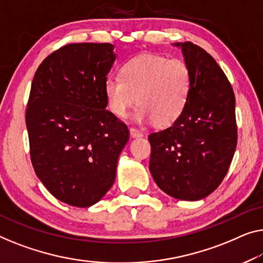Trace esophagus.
<instances>
[{"label":"esophagus","instance_id":"34e87169","mask_svg":"<svg viewBox=\"0 0 263 263\" xmlns=\"http://www.w3.org/2000/svg\"><path fill=\"white\" fill-rule=\"evenodd\" d=\"M130 135L133 137V138H139V137L143 136L142 132L138 131V130H137V128H135V127H131V128H130Z\"/></svg>","mask_w":263,"mask_h":263}]
</instances>
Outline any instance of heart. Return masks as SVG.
I'll use <instances>...</instances> for the list:
<instances>
[{
	"label": "heart",
	"instance_id": "1",
	"mask_svg": "<svg viewBox=\"0 0 263 263\" xmlns=\"http://www.w3.org/2000/svg\"><path fill=\"white\" fill-rule=\"evenodd\" d=\"M193 77L189 66L179 59L142 54L120 67V78L105 82V98L113 115L125 118L139 104L135 119L152 120L156 126H167L182 116L189 100Z\"/></svg>",
	"mask_w": 263,
	"mask_h": 263
}]
</instances>
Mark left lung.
<instances>
[{
  "instance_id": "left-lung-1",
  "label": "left lung",
  "mask_w": 263,
  "mask_h": 263,
  "mask_svg": "<svg viewBox=\"0 0 263 263\" xmlns=\"http://www.w3.org/2000/svg\"><path fill=\"white\" fill-rule=\"evenodd\" d=\"M181 47L193 84L186 107L171 126L148 136L150 171L164 193L198 201L216 190L237 143L235 96L214 58L193 42Z\"/></svg>"
}]
</instances>
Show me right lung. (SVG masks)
I'll use <instances>...</instances> for the list:
<instances>
[{
  "mask_svg": "<svg viewBox=\"0 0 263 263\" xmlns=\"http://www.w3.org/2000/svg\"><path fill=\"white\" fill-rule=\"evenodd\" d=\"M111 44H70L35 72L26 111L35 174L59 201L87 208L116 179L130 132L106 109L105 82L116 60Z\"/></svg>",
  "mask_w": 263,
  "mask_h": 263,
  "instance_id": "1",
  "label": "right lung"
}]
</instances>
